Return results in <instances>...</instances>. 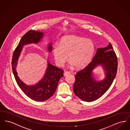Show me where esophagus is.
<instances>
[{"mask_svg": "<svg viewBox=\"0 0 130 130\" xmlns=\"http://www.w3.org/2000/svg\"><path fill=\"white\" fill-rule=\"evenodd\" d=\"M71 74V73L69 72V71H66V72H64V76H68V75H69Z\"/></svg>", "mask_w": 130, "mask_h": 130, "instance_id": "1", "label": "esophagus"}]
</instances>
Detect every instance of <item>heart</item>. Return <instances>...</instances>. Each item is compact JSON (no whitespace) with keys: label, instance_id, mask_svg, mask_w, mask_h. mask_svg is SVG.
Segmentation results:
<instances>
[{"label":"heart","instance_id":"obj_1","mask_svg":"<svg viewBox=\"0 0 130 130\" xmlns=\"http://www.w3.org/2000/svg\"><path fill=\"white\" fill-rule=\"evenodd\" d=\"M94 51L95 46L91 40L71 35L62 37L59 44L54 46L52 52L58 65L63 66L68 55L71 65L82 68L91 61Z\"/></svg>","mask_w":130,"mask_h":130}]
</instances>
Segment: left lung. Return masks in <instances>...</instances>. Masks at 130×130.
Instances as JSON below:
<instances>
[{"label": "left lung", "instance_id": "left-lung-1", "mask_svg": "<svg viewBox=\"0 0 130 130\" xmlns=\"http://www.w3.org/2000/svg\"><path fill=\"white\" fill-rule=\"evenodd\" d=\"M99 64L105 71L106 77L97 82L92 76V71ZM118 60L110 43L104 48H98L92 61L76 73L73 91L76 96L85 102H92L103 96L113 83L117 71Z\"/></svg>", "mask_w": 130, "mask_h": 130}]
</instances>
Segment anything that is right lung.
Returning a JSON list of instances; mask_svg holds the SVG:
<instances>
[{
  "instance_id": "right-lung-1",
  "label": "right lung",
  "mask_w": 130,
  "mask_h": 130,
  "mask_svg": "<svg viewBox=\"0 0 130 130\" xmlns=\"http://www.w3.org/2000/svg\"><path fill=\"white\" fill-rule=\"evenodd\" d=\"M43 32L38 31L31 30L26 32L22 37L20 43L15 48L12 60V70L18 86L27 96L38 102L46 101L54 95L59 79L63 76V70L54 66L48 62L47 67L43 78L38 84L28 86L19 78L15 69L17 61L23 45L30 43L36 44L43 38ZM52 48V44H48V51L51 52Z\"/></svg>"
}]
</instances>
